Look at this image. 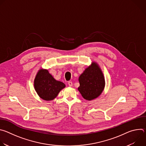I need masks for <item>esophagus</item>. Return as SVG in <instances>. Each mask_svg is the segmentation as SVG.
I'll return each instance as SVG.
<instances>
[{
  "label": "esophagus",
  "instance_id": "obj_1",
  "mask_svg": "<svg viewBox=\"0 0 146 146\" xmlns=\"http://www.w3.org/2000/svg\"><path fill=\"white\" fill-rule=\"evenodd\" d=\"M68 84V85H69V87H72V86H73V82H72V81H69Z\"/></svg>",
  "mask_w": 146,
  "mask_h": 146
}]
</instances>
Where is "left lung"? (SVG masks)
<instances>
[{
	"label": "left lung",
	"instance_id": "1",
	"mask_svg": "<svg viewBox=\"0 0 146 146\" xmlns=\"http://www.w3.org/2000/svg\"><path fill=\"white\" fill-rule=\"evenodd\" d=\"M78 91L86 100H91L98 97L105 87L103 73L95 63L87 68L79 77Z\"/></svg>",
	"mask_w": 146,
	"mask_h": 146
}]
</instances>
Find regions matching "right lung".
<instances>
[{"instance_id":"1","label":"right lung","mask_w":146,"mask_h":146,"mask_svg":"<svg viewBox=\"0 0 146 146\" xmlns=\"http://www.w3.org/2000/svg\"><path fill=\"white\" fill-rule=\"evenodd\" d=\"M34 86L38 96L45 100H53L60 91L65 87L64 83L55 80L47 70L43 69L37 73Z\"/></svg>"}]
</instances>
